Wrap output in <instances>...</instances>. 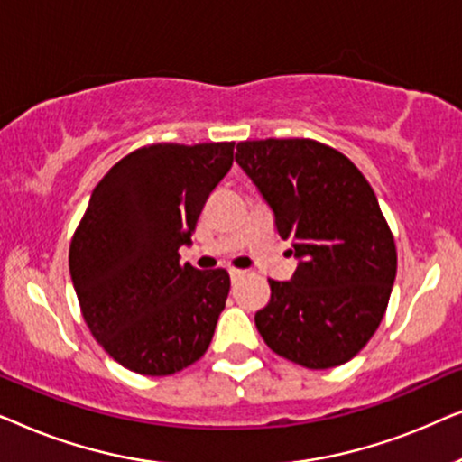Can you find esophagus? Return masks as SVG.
<instances>
[{"label":"esophagus","mask_w":462,"mask_h":462,"mask_svg":"<svg viewBox=\"0 0 462 462\" xmlns=\"http://www.w3.org/2000/svg\"><path fill=\"white\" fill-rule=\"evenodd\" d=\"M229 275H231V280L236 282V280H239V277L245 275V271H242V269H229Z\"/></svg>","instance_id":"esophagus-1"}]
</instances>
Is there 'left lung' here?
<instances>
[{
	"instance_id": "left-lung-1",
	"label": "left lung",
	"mask_w": 462,
	"mask_h": 462,
	"mask_svg": "<svg viewBox=\"0 0 462 462\" xmlns=\"http://www.w3.org/2000/svg\"><path fill=\"white\" fill-rule=\"evenodd\" d=\"M236 162L275 214L299 258L292 280H269L254 321L271 351L311 370L349 362L387 311L397 250L370 182L313 138L237 143Z\"/></svg>"
}]
</instances>
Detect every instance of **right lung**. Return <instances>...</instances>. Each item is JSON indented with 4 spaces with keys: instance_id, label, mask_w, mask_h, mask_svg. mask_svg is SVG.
Returning a JSON list of instances; mask_svg holds the SVG:
<instances>
[{
    "instance_id": "add662e5",
    "label": "right lung",
    "mask_w": 462,
    "mask_h": 462,
    "mask_svg": "<svg viewBox=\"0 0 462 462\" xmlns=\"http://www.w3.org/2000/svg\"><path fill=\"white\" fill-rule=\"evenodd\" d=\"M236 143H153L97 187L69 245V271L92 337L144 376H168L210 346L229 296L225 269L180 263Z\"/></svg>"
}]
</instances>
